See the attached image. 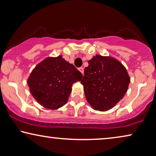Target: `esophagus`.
<instances>
[{
  "mask_svg": "<svg viewBox=\"0 0 156 156\" xmlns=\"http://www.w3.org/2000/svg\"><path fill=\"white\" fill-rule=\"evenodd\" d=\"M78 70H79V71H80V73H82V74H83V73H84V69H83V67H80V68H79V69H78Z\"/></svg>",
  "mask_w": 156,
  "mask_h": 156,
  "instance_id": "esophagus-1",
  "label": "esophagus"
}]
</instances>
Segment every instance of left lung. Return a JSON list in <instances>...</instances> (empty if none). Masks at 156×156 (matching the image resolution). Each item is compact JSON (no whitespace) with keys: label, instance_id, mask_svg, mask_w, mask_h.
<instances>
[{"label":"left lung","instance_id":"left-lung-1","mask_svg":"<svg viewBox=\"0 0 156 156\" xmlns=\"http://www.w3.org/2000/svg\"><path fill=\"white\" fill-rule=\"evenodd\" d=\"M81 80L86 99L100 111L112 108L122 99L130 82L125 66L115 58L97 55L88 61Z\"/></svg>","mask_w":156,"mask_h":156}]
</instances>
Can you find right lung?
<instances>
[{
  "label": "right lung",
  "mask_w": 156,
  "mask_h": 156,
  "mask_svg": "<svg viewBox=\"0 0 156 156\" xmlns=\"http://www.w3.org/2000/svg\"><path fill=\"white\" fill-rule=\"evenodd\" d=\"M82 73L59 55L48 57L35 67L27 80L34 99L48 109L66 104L72 85L80 81Z\"/></svg>",
  "instance_id": "right-lung-1"
}]
</instances>
